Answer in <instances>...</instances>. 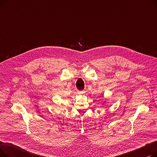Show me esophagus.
<instances>
[{
	"instance_id": "34e87169",
	"label": "esophagus",
	"mask_w": 157,
	"mask_h": 157,
	"mask_svg": "<svg viewBox=\"0 0 157 157\" xmlns=\"http://www.w3.org/2000/svg\"><path fill=\"white\" fill-rule=\"evenodd\" d=\"M78 93L80 94H85V91L84 90H82V91H79Z\"/></svg>"
}]
</instances>
